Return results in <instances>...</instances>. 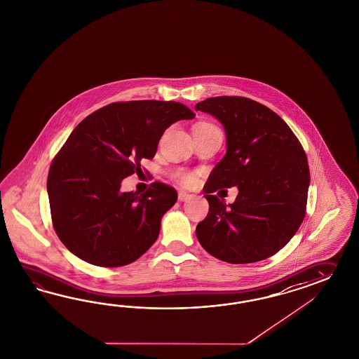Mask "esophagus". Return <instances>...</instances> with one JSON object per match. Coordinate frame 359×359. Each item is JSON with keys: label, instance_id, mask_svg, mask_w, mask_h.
Listing matches in <instances>:
<instances>
[{"label": "esophagus", "instance_id": "1", "mask_svg": "<svg viewBox=\"0 0 359 359\" xmlns=\"http://www.w3.org/2000/svg\"><path fill=\"white\" fill-rule=\"evenodd\" d=\"M177 197H179V201H187V200H189L192 197V194L184 192V191H180L179 194H177Z\"/></svg>", "mask_w": 359, "mask_h": 359}]
</instances>
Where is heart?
I'll use <instances>...</instances> for the list:
<instances>
[{"instance_id": "obj_1", "label": "heart", "mask_w": 359, "mask_h": 359, "mask_svg": "<svg viewBox=\"0 0 359 359\" xmlns=\"http://www.w3.org/2000/svg\"><path fill=\"white\" fill-rule=\"evenodd\" d=\"M198 126H213V124H208V123H203ZM174 177L183 185H191L194 183V175L191 172H187L184 170H176L174 172Z\"/></svg>"}]
</instances>
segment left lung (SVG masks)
Listing matches in <instances>:
<instances>
[{
	"label": "left lung",
	"mask_w": 359,
	"mask_h": 359,
	"mask_svg": "<svg viewBox=\"0 0 359 359\" xmlns=\"http://www.w3.org/2000/svg\"><path fill=\"white\" fill-rule=\"evenodd\" d=\"M194 109L222 124L227 146L205 185L209 213L196 236L222 262L265 260L290 242L304 218L310 187L304 150L281 117L251 99L209 97ZM231 186L240 194L227 207L212 192Z\"/></svg>",
	"instance_id": "obj_1"
}]
</instances>
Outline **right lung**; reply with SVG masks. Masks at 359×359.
<instances>
[{
	"mask_svg": "<svg viewBox=\"0 0 359 359\" xmlns=\"http://www.w3.org/2000/svg\"><path fill=\"white\" fill-rule=\"evenodd\" d=\"M194 114L176 102H118L88 115L49 168L47 191L60 241L81 260L106 268L137 260L154 244L177 194L163 183L121 192L124 177L153 159L165 129Z\"/></svg>",
	"mask_w": 359,
	"mask_h": 359,
	"instance_id": "add662e5",
	"label": "right lung"
}]
</instances>
